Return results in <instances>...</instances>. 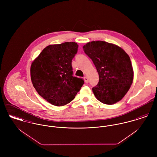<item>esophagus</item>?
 Listing matches in <instances>:
<instances>
[{
	"mask_svg": "<svg viewBox=\"0 0 157 157\" xmlns=\"http://www.w3.org/2000/svg\"><path fill=\"white\" fill-rule=\"evenodd\" d=\"M84 80H85V82L86 83H88L89 82V80H88V78L87 77H84Z\"/></svg>",
	"mask_w": 157,
	"mask_h": 157,
	"instance_id": "obj_1",
	"label": "esophagus"
}]
</instances>
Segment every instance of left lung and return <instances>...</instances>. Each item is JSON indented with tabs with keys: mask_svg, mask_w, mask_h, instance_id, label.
Returning a JSON list of instances; mask_svg holds the SVG:
<instances>
[{
	"mask_svg": "<svg viewBox=\"0 0 157 157\" xmlns=\"http://www.w3.org/2000/svg\"><path fill=\"white\" fill-rule=\"evenodd\" d=\"M99 75V82L92 88L100 102L113 105L130 89L134 70L129 55L120 46L103 41H92L83 46Z\"/></svg>",
	"mask_w": 157,
	"mask_h": 157,
	"instance_id": "1",
	"label": "left lung"
}]
</instances>
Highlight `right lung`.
I'll list each match as a JSON object with an SVG mask.
<instances>
[{"label":"right lung","mask_w":157,"mask_h":157,"mask_svg":"<svg viewBox=\"0 0 157 157\" xmlns=\"http://www.w3.org/2000/svg\"><path fill=\"white\" fill-rule=\"evenodd\" d=\"M78 47L75 42L48 45L31 63L33 86L52 105L62 106L70 103L84 83L82 78L72 76L71 62Z\"/></svg>","instance_id":"add662e5"}]
</instances>
